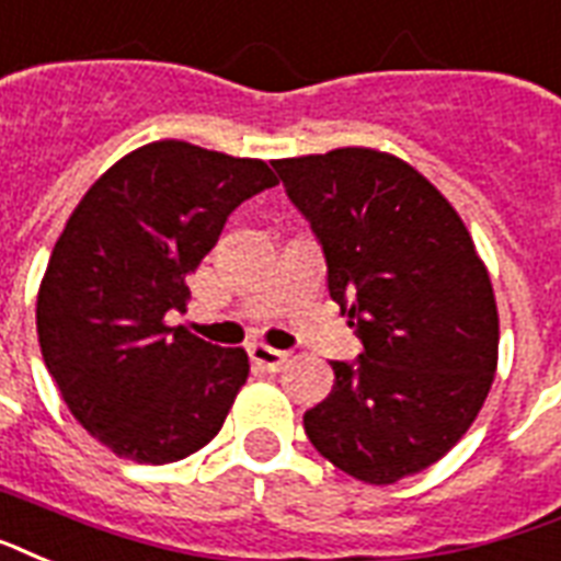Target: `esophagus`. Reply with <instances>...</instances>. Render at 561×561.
Listing matches in <instances>:
<instances>
[{"label": "esophagus", "mask_w": 561, "mask_h": 561, "mask_svg": "<svg viewBox=\"0 0 561 561\" xmlns=\"http://www.w3.org/2000/svg\"><path fill=\"white\" fill-rule=\"evenodd\" d=\"M250 358L259 367H264L267 374H276V370H282V367L288 365L290 353H285V350L264 347V344H252V347H250Z\"/></svg>", "instance_id": "esophagus-1"}]
</instances>
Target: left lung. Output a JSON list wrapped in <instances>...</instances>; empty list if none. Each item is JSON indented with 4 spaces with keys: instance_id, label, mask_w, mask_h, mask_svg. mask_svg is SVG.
<instances>
[{
    "instance_id": "8db88e82",
    "label": "left lung",
    "mask_w": 561,
    "mask_h": 561,
    "mask_svg": "<svg viewBox=\"0 0 561 561\" xmlns=\"http://www.w3.org/2000/svg\"><path fill=\"white\" fill-rule=\"evenodd\" d=\"M273 170L365 344L329 362L335 388L302 426L335 468L391 485L442 459L489 397L500 341L489 271L453 205L400 158L347 147Z\"/></svg>"
}]
</instances>
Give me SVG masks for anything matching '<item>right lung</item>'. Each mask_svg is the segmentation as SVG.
I'll use <instances>...</instances> for the list:
<instances>
[{"label":"right lung","instance_id":"add662e5","mask_svg":"<svg viewBox=\"0 0 561 561\" xmlns=\"http://www.w3.org/2000/svg\"><path fill=\"white\" fill-rule=\"evenodd\" d=\"M273 185L259 158L158 140L119 158L70 214L37 294V337L76 421L123 459L167 465L220 433L247 353L164 314L185 311V276L229 214Z\"/></svg>","mask_w":561,"mask_h":561}]
</instances>
